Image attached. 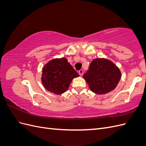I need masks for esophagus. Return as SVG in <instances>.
<instances>
[{
    "label": "esophagus",
    "mask_w": 146,
    "mask_h": 146,
    "mask_svg": "<svg viewBox=\"0 0 146 146\" xmlns=\"http://www.w3.org/2000/svg\"><path fill=\"white\" fill-rule=\"evenodd\" d=\"M78 74L80 75V76H82L83 74V70L82 69H80V70H78Z\"/></svg>",
    "instance_id": "esophagus-1"
}]
</instances>
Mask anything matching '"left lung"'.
<instances>
[{
    "mask_svg": "<svg viewBox=\"0 0 146 146\" xmlns=\"http://www.w3.org/2000/svg\"><path fill=\"white\" fill-rule=\"evenodd\" d=\"M83 77L92 92L105 94L115 89L121 80V72L111 60L99 58L92 61Z\"/></svg>",
    "mask_w": 146,
    "mask_h": 146,
    "instance_id": "obj_1",
    "label": "left lung"
}]
</instances>
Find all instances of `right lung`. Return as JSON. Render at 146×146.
Listing matches in <instances>:
<instances>
[{
    "label": "right lung",
    "instance_id": "right-lung-1",
    "mask_svg": "<svg viewBox=\"0 0 146 146\" xmlns=\"http://www.w3.org/2000/svg\"><path fill=\"white\" fill-rule=\"evenodd\" d=\"M42 69L41 78L44 88L57 95L67 91L73 78L79 77L64 57L50 60Z\"/></svg>",
    "mask_w": 146,
    "mask_h": 146
}]
</instances>
